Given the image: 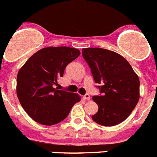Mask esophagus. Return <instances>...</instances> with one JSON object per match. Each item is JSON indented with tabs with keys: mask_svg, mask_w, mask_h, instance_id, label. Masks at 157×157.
Returning <instances> with one entry per match:
<instances>
[{
	"mask_svg": "<svg viewBox=\"0 0 157 157\" xmlns=\"http://www.w3.org/2000/svg\"><path fill=\"white\" fill-rule=\"evenodd\" d=\"M83 98L85 99L86 101H90V95L89 94H86V95H84V96H83Z\"/></svg>",
	"mask_w": 157,
	"mask_h": 157,
	"instance_id": "1",
	"label": "esophagus"
}]
</instances>
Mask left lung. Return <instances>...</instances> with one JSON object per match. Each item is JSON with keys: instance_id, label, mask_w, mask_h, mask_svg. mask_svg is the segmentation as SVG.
Masks as SVG:
<instances>
[{"instance_id": "obj_1", "label": "left lung", "mask_w": 157, "mask_h": 157, "mask_svg": "<svg viewBox=\"0 0 157 157\" xmlns=\"http://www.w3.org/2000/svg\"><path fill=\"white\" fill-rule=\"evenodd\" d=\"M82 55L88 63L101 96H94L98 111L92 119L113 126L125 121L140 100V79L129 63L117 52L102 48H86Z\"/></svg>"}]
</instances>
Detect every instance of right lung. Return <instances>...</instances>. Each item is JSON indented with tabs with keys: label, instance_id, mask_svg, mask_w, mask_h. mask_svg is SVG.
Listing matches in <instances>:
<instances>
[{
	"label": "right lung",
	"instance_id": "right-lung-1",
	"mask_svg": "<svg viewBox=\"0 0 157 157\" xmlns=\"http://www.w3.org/2000/svg\"><path fill=\"white\" fill-rule=\"evenodd\" d=\"M80 50L67 46L45 47L33 54L19 70L16 91L26 113L43 125L65 119L72 107L80 101L78 94L58 90L59 78Z\"/></svg>",
	"mask_w": 157,
	"mask_h": 157
}]
</instances>
